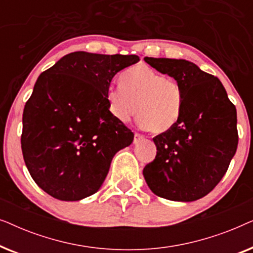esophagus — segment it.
Returning <instances> with one entry per match:
<instances>
[{"label": "esophagus", "instance_id": "34e87169", "mask_svg": "<svg viewBox=\"0 0 253 253\" xmlns=\"http://www.w3.org/2000/svg\"><path fill=\"white\" fill-rule=\"evenodd\" d=\"M141 139H144V136H143V134H140V133H138V132L134 133L133 143H138V141H140Z\"/></svg>", "mask_w": 253, "mask_h": 253}]
</instances>
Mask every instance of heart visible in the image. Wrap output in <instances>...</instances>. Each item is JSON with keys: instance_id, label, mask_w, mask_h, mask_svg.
Returning a JSON list of instances; mask_svg holds the SVG:
<instances>
[{"instance_id": "1", "label": "heart", "mask_w": 253, "mask_h": 253, "mask_svg": "<svg viewBox=\"0 0 253 253\" xmlns=\"http://www.w3.org/2000/svg\"><path fill=\"white\" fill-rule=\"evenodd\" d=\"M120 85L107 91L109 110L117 121L129 122L138 109L141 126L155 133L165 132L177 122L183 95L174 78L138 64L121 74Z\"/></svg>"}]
</instances>
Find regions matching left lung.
<instances>
[{
    "mask_svg": "<svg viewBox=\"0 0 253 253\" xmlns=\"http://www.w3.org/2000/svg\"><path fill=\"white\" fill-rule=\"evenodd\" d=\"M144 60L177 81L183 95L177 122L153 138L157 157L145 166V181L161 198L174 202L203 198L221 181L236 153V108L219 78L192 62Z\"/></svg>",
    "mask_w": 253,
    "mask_h": 253,
    "instance_id": "8db88e82",
    "label": "left lung"
}]
</instances>
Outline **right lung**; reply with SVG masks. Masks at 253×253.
I'll list each match as a JSON object with an SVG mask.
<instances>
[{"instance_id": "right-lung-1", "label": "right lung", "mask_w": 253, "mask_h": 253, "mask_svg": "<svg viewBox=\"0 0 253 253\" xmlns=\"http://www.w3.org/2000/svg\"><path fill=\"white\" fill-rule=\"evenodd\" d=\"M137 55L75 51L43 71L23 113L20 143L31 176L44 192L76 202L100 189L114 155L133 132L109 112L114 76Z\"/></svg>"}]
</instances>
